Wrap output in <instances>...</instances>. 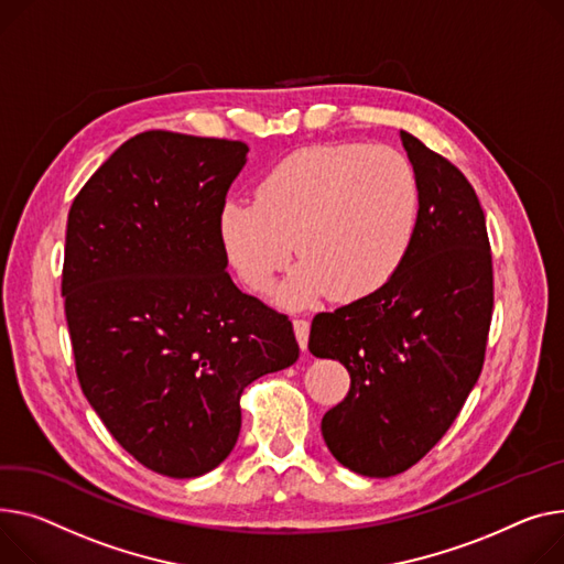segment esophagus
Here are the masks:
<instances>
[{
    "label": "esophagus",
    "instance_id": "1",
    "mask_svg": "<svg viewBox=\"0 0 564 564\" xmlns=\"http://www.w3.org/2000/svg\"><path fill=\"white\" fill-rule=\"evenodd\" d=\"M292 328H294V337L299 343V349L306 351L308 349V335H311V324L306 319H294L292 322Z\"/></svg>",
    "mask_w": 564,
    "mask_h": 564
}]
</instances>
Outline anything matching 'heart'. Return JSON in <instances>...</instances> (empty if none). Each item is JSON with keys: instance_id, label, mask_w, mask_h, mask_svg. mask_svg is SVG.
<instances>
[{"instance_id": "heart-1", "label": "heart", "mask_w": 564, "mask_h": 564, "mask_svg": "<svg viewBox=\"0 0 564 564\" xmlns=\"http://www.w3.org/2000/svg\"><path fill=\"white\" fill-rule=\"evenodd\" d=\"M422 187L386 144L333 142L292 152L256 183L253 202L217 210V238L242 283L268 292L294 253L279 304L308 308L324 294L358 302L388 285L415 245Z\"/></svg>"}]
</instances>
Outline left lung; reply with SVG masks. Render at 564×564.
Returning <instances> with one entry per match:
<instances>
[{
  "instance_id": "1",
  "label": "left lung",
  "mask_w": 564,
  "mask_h": 564,
  "mask_svg": "<svg viewBox=\"0 0 564 564\" xmlns=\"http://www.w3.org/2000/svg\"><path fill=\"white\" fill-rule=\"evenodd\" d=\"M420 178L422 219L399 274L349 306L319 313L308 349L340 360L351 388L322 420L333 458L388 478L420 463L476 386L492 319V253L465 174L401 131Z\"/></svg>"
}]
</instances>
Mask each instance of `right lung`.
<instances>
[{"label":"right lung","instance_id":"1","mask_svg":"<svg viewBox=\"0 0 564 564\" xmlns=\"http://www.w3.org/2000/svg\"><path fill=\"white\" fill-rule=\"evenodd\" d=\"M240 140L144 131L67 215L63 296L82 390L147 469L195 478L240 435V394L296 362L292 322L227 274L217 210Z\"/></svg>","mask_w":564,"mask_h":564}]
</instances>
